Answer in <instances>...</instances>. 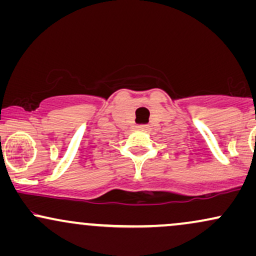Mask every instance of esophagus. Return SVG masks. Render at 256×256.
Listing matches in <instances>:
<instances>
[{
    "label": "esophagus",
    "mask_w": 256,
    "mask_h": 256,
    "mask_svg": "<svg viewBox=\"0 0 256 256\" xmlns=\"http://www.w3.org/2000/svg\"><path fill=\"white\" fill-rule=\"evenodd\" d=\"M137 128H138V130L146 131V130H148L149 126H148V125H146V124H142V125H138V126H137Z\"/></svg>",
    "instance_id": "1"
}]
</instances>
